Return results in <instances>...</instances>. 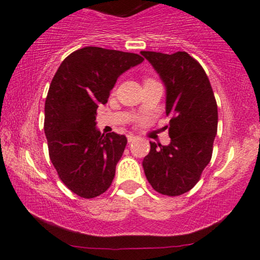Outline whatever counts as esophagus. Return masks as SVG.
Instances as JSON below:
<instances>
[{"mask_svg": "<svg viewBox=\"0 0 260 260\" xmlns=\"http://www.w3.org/2000/svg\"><path fill=\"white\" fill-rule=\"evenodd\" d=\"M137 139V137L136 136H133V134H128L127 136V140H128V143H133L134 140Z\"/></svg>", "mask_w": 260, "mask_h": 260, "instance_id": "1", "label": "esophagus"}]
</instances>
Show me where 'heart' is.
Returning a JSON list of instances; mask_svg holds the SVG:
<instances>
[{"label":"heart","mask_w":260,"mask_h":260,"mask_svg":"<svg viewBox=\"0 0 260 260\" xmlns=\"http://www.w3.org/2000/svg\"><path fill=\"white\" fill-rule=\"evenodd\" d=\"M146 80H147V79H146Z\"/></svg>","instance_id":"heart-1"}]
</instances>
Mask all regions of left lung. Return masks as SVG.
I'll list each match as a JSON object with an SVG mask.
<instances>
[{"label": "left lung", "mask_w": 260, "mask_h": 260, "mask_svg": "<svg viewBox=\"0 0 260 260\" xmlns=\"http://www.w3.org/2000/svg\"><path fill=\"white\" fill-rule=\"evenodd\" d=\"M167 87L166 114L170 117L168 146L150 141L143 160L147 181L156 192L176 197L200 180L212 157L218 111L204 68L186 51H141Z\"/></svg>", "instance_id": "obj_1"}]
</instances>
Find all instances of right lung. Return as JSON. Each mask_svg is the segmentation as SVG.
I'll return each mask as SVG.
<instances>
[{"label": "right lung", "instance_id": "right-lung-1", "mask_svg": "<svg viewBox=\"0 0 260 260\" xmlns=\"http://www.w3.org/2000/svg\"><path fill=\"white\" fill-rule=\"evenodd\" d=\"M143 61L133 52L85 47L68 55L52 78L44 117L49 157L61 181L81 198L109 188L127 144L124 136L101 134L97 108L117 78Z\"/></svg>", "mask_w": 260, "mask_h": 260}]
</instances>
